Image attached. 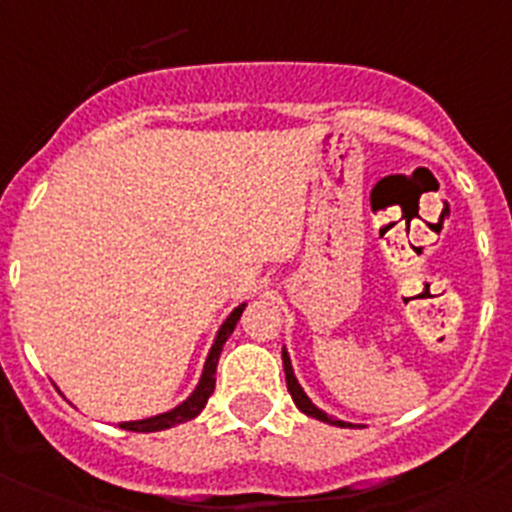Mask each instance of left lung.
<instances>
[{
	"label": "left lung",
	"instance_id": "left-lung-1",
	"mask_svg": "<svg viewBox=\"0 0 512 512\" xmlns=\"http://www.w3.org/2000/svg\"><path fill=\"white\" fill-rule=\"evenodd\" d=\"M281 359H284L286 387H289V394H291V399H294V405L299 407V410L304 412V415H309V417H316V420L326 422V425H339V427H344V425H347V422L337 420V417L326 415L324 410H319V407H316L314 402H311V399L306 397V392H304V389H301L299 379L294 377V367H291V359H289V352H286V349H281Z\"/></svg>",
	"mask_w": 512,
	"mask_h": 512
}]
</instances>
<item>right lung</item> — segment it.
Segmentation results:
<instances>
[{
	"label": "right lung",
	"instance_id": "right-lung-1",
	"mask_svg": "<svg viewBox=\"0 0 512 512\" xmlns=\"http://www.w3.org/2000/svg\"><path fill=\"white\" fill-rule=\"evenodd\" d=\"M243 309H246V304L236 306V309L231 311V316H228V319L221 324L216 339H213L211 352H208V357H206V364H203L201 382H198V387L193 389V394L186 399V402H180L178 407L163 412V415L148 417V420L120 422V427H123V430H130V432H160V430H168V427H175V425H180V422H188V420H193V417L201 415V410L206 407L208 397H211L213 389H216V367H218V357H221V352H223V344H226V339L231 337L233 329H236Z\"/></svg>",
	"mask_w": 512,
	"mask_h": 512
}]
</instances>
